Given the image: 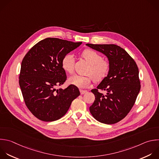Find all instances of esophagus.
I'll use <instances>...</instances> for the list:
<instances>
[{
    "label": "esophagus",
    "mask_w": 159,
    "mask_h": 159,
    "mask_svg": "<svg viewBox=\"0 0 159 159\" xmlns=\"http://www.w3.org/2000/svg\"><path fill=\"white\" fill-rule=\"evenodd\" d=\"M80 94H84L87 92V90H82V89H80Z\"/></svg>",
    "instance_id": "obj_1"
}]
</instances>
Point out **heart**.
I'll return each mask as SVG.
<instances>
[{
	"label": "heart",
	"mask_w": 159,
	"mask_h": 159,
	"mask_svg": "<svg viewBox=\"0 0 159 159\" xmlns=\"http://www.w3.org/2000/svg\"><path fill=\"white\" fill-rule=\"evenodd\" d=\"M81 56L89 64L87 75H74L69 77L70 84L78 87H86L90 85L94 80L95 82H100L106 77L111 69V64L109 61L103 60L102 57L98 52L90 48L84 50ZM62 69L69 74L74 71V57L71 54H66L61 61Z\"/></svg>",
	"instance_id": "b5f03b06"
}]
</instances>
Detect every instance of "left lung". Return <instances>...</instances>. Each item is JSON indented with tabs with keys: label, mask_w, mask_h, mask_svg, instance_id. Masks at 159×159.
I'll use <instances>...</instances> for the list:
<instances>
[{
	"label": "left lung",
	"mask_w": 159,
	"mask_h": 159,
	"mask_svg": "<svg viewBox=\"0 0 159 159\" xmlns=\"http://www.w3.org/2000/svg\"><path fill=\"white\" fill-rule=\"evenodd\" d=\"M86 45L106 56L111 64L107 76L97 89L91 90L95 98L89 108L90 112L101 123L116 124L129 114L140 92L138 67L128 53L117 45ZM98 89L105 90L107 94L103 95Z\"/></svg>",
	"instance_id": "1"
}]
</instances>
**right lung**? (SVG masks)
Segmentation results:
<instances>
[{
	"instance_id": "1",
	"label": "right lung",
	"mask_w": 159,
	"mask_h": 159,
	"mask_svg": "<svg viewBox=\"0 0 159 159\" xmlns=\"http://www.w3.org/2000/svg\"><path fill=\"white\" fill-rule=\"evenodd\" d=\"M81 43L46 38L34 45L24 57L19 85L26 106L39 120L52 122L61 119L80 95L74 85L65 89L56 87L67 79L61 65L62 58Z\"/></svg>"
}]
</instances>
